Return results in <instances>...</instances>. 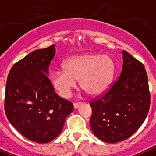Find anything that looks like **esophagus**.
Segmentation results:
<instances>
[{
	"instance_id": "esophagus-1",
	"label": "esophagus",
	"mask_w": 156,
	"mask_h": 156,
	"mask_svg": "<svg viewBox=\"0 0 156 156\" xmlns=\"http://www.w3.org/2000/svg\"><path fill=\"white\" fill-rule=\"evenodd\" d=\"M81 105H82V103H73V107L75 108V109H78Z\"/></svg>"
}]
</instances>
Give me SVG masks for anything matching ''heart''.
Segmentation results:
<instances>
[{"label":"heart","mask_w":156,"mask_h":156,"mask_svg":"<svg viewBox=\"0 0 156 156\" xmlns=\"http://www.w3.org/2000/svg\"><path fill=\"white\" fill-rule=\"evenodd\" d=\"M63 69L51 74V84L61 97L68 98L76 87L80 86L91 96H99L106 91L112 83L115 63L108 55L83 53L65 60Z\"/></svg>","instance_id":"b5f03b06"}]
</instances>
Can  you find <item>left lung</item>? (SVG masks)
Masks as SVG:
<instances>
[{"mask_svg":"<svg viewBox=\"0 0 156 156\" xmlns=\"http://www.w3.org/2000/svg\"><path fill=\"white\" fill-rule=\"evenodd\" d=\"M119 79L109 91L90 103V127L100 140L117 143L141 126L150 106V93L144 65L126 50Z\"/></svg>","mask_w":156,"mask_h":156,"instance_id":"left-lung-1","label":"left lung"}]
</instances>
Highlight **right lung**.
<instances>
[{
    "mask_svg": "<svg viewBox=\"0 0 156 156\" xmlns=\"http://www.w3.org/2000/svg\"><path fill=\"white\" fill-rule=\"evenodd\" d=\"M55 53L53 44L27 55L11 67L6 83L7 119L26 139L37 143L57 137L73 111L70 102L55 93L47 76Z\"/></svg>",
    "mask_w": 156,
    "mask_h": 156,
    "instance_id": "1",
    "label": "right lung"
}]
</instances>
